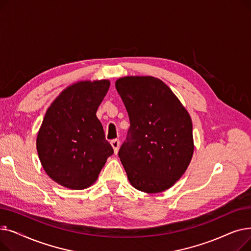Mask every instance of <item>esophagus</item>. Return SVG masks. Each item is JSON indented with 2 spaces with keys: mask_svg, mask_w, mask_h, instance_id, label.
I'll use <instances>...</instances> for the list:
<instances>
[{
  "mask_svg": "<svg viewBox=\"0 0 251 251\" xmlns=\"http://www.w3.org/2000/svg\"><path fill=\"white\" fill-rule=\"evenodd\" d=\"M111 146H112V148L114 150V152L116 154L119 151V147H120V141H119L118 139H113V140H111Z\"/></svg>",
  "mask_w": 251,
  "mask_h": 251,
  "instance_id": "1",
  "label": "esophagus"
}]
</instances>
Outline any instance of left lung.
Wrapping results in <instances>:
<instances>
[{
	"instance_id": "obj_1",
	"label": "left lung",
	"mask_w": 251,
	"mask_h": 251,
	"mask_svg": "<svg viewBox=\"0 0 251 251\" xmlns=\"http://www.w3.org/2000/svg\"><path fill=\"white\" fill-rule=\"evenodd\" d=\"M130 128L119 157L131 185L146 193L163 192L185 173L193 155L192 121L174 92L152 76L116 80Z\"/></svg>"
}]
</instances>
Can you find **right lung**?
Returning <instances> with one entry per match:
<instances>
[{"label": "right lung", "instance_id": "1", "mask_svg": "<svg viewBox=\"0 0 251 251\" xmlns=\"http://www.w3.org/2000/svg\"><path fill=\"white\" fill-rule=\"evenodd\" d=\"M110 80L78 81L50 103L36 137L39 161L49 177L74 190L94 184L114 153L96 113Z\"/></svg>", "mask_w": 251, "mask_h": 251}]
</instances>
